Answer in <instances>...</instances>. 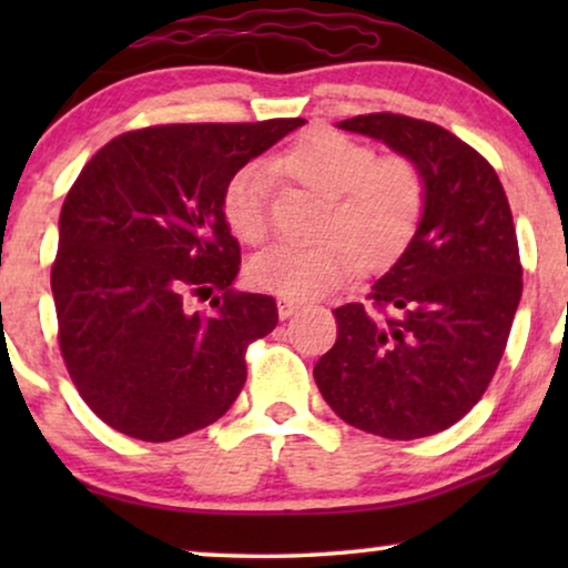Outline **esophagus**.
I'll return each mask as SVG.
<instances>
[{"label":"esophagus","mask_w":568,"mask_h":568,"mask_svg":"<svg viewBox=\"0 0 568 568\" xmlns=\"http://www.w3.org/2000/svg\"><path fill=\"white\" fill-rule=\"evenodd\" d=\"M276 307H278V317H282V321H286V317H292L294 313H297V310L302 307V302L300 300H292V297H278Z\"/></svg>","instance_id":"34e87169"}]
</instances>
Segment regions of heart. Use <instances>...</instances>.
Listing matches in <instances>:
<instances>
[{"mask_svg":"<svg viewBox=\"0 0 568 568\" xmlns=\"http://www.w3.org/2000/svg\"><path fill=\"white\" fill-rule=\"evenodd\" d=\"M271 168L325 196L317 222L321 240L310 245L276 243L247 263L258 290L302 300L336 290L356 263L379 266L398 255L424 212V178L406 158H379L372 146L338 131H313L278 154ZM222 214L232 235L258 243L268 232V168L247 162L222 193Z\"/></svg>","mask_w":568,"mask_h":568,"instance_id":"heart-1","label":"heart"}]
</instances>
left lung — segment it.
I'll list each match as a JSON object with an SVG mask.
<instances>
[{
	"label": "left lung",
	"mask_w": 568,
	"mask_h": 568,
	"mask_svg": "<svg viewBox=\"0 0 568 568\" xmlns=\"http://www.w3.org/2000/svg\"><path fill=\"white\" fill-rule=\"evenodd\" d=\"M424 178V212L369 305L333 310L336 344L313 375L336 416L387 439L437 434L468 414L499 367L523 297L517 232L499 175L437 123L356 115Z\"/></svg>",
	"instance_id": "8db88e82"
}]
</instances>
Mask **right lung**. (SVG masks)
<instances>
[{"mask_svg": "<svg viewBox=\"0 0 568 568\" xmlns=\"http://www.w3.org/2000/svg\"><path fill=\"white\" fill-rule=\"evenodd\" d=\"M305 119L129 131L82 168L59 216L51 292L82 400L115 432L170 442L227 414L245 348L276 328L268 294L235 292L224 185ZM223 294L191 314L189 293Z\"/></svg>", "mask_w": 568, "mask_h": 568, "instance_id": "1", "label": "right lung"}]
</instances>
